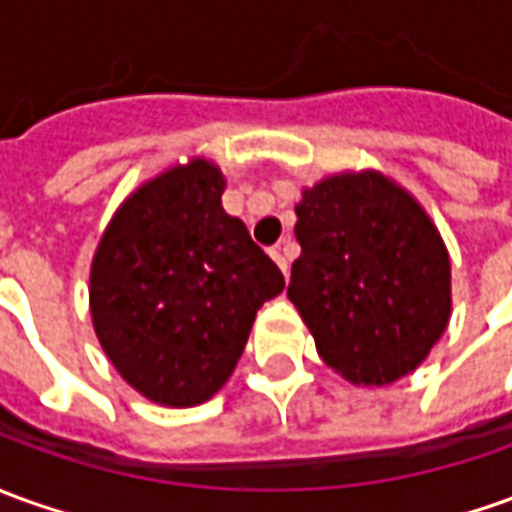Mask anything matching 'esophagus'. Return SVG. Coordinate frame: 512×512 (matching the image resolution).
Listing matches in <instances>:
<instances>
[{
	"label": "esophagus",
	"instance_id": "34e87169",
	"mask_svg": "<svg viewBox=\"0 0 512 512\" xmlns=\"http://www.w3.org/2000/svg\"><path fill=\"white\" fill-rule=\"evenodd\" d=\"M270 256H273V262L281 267V273L287 276V273H290V262H287V245H284V242L273 245V248H270Z\"/></svg>",
	"mask_w": 512,
	"mask_h": 512
}]
</instances>
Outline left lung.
Listing matches in <instances>:
<instances>
[{"label":"left lung","instance_id":"left-lung-1","mask_svg":"<svg viewBox=\"0 0 512 512\" xmlns=\"http://www.w3.org/2000/svg\"><path fill=\"white\" fill-rule=\"evenodd\" d=\"M301 256L290 301L320 359L384 387L418 368L451 317V262L438 225L379 169L337 172L295 206Z\"/></svg>","mask_w":512,"mask_h":512}]
</instances>
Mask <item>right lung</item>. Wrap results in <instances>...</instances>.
Masks as SVG:
<instances>
[{"mask_svg":"<svg viewBox=\"0 0 512 512\" xmlns=\"http://www.w3.org/2000/svg\"><path fill=\"white\" fill-rule=\"evenodd\" d=\"M209 158L130 192L91 259L88 306L105 357L144 398L195 407L231 379L256 312L284 290L245 222L222 209Z\"/></svg>","mask_w":512,"mask_h":512,"instance_id":"right-lung-1","label":"right lung"}]
</instances>
